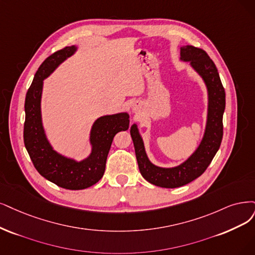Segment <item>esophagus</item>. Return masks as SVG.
<instances>
[{
	"mask_svg": "<svg viewBox=\"0 0 255 255\" xmlns=\"http://www.w3.org/2000/svg\"><path fill=\"white\" fill-rule=\"evenodd\" d=\"M138 109V105H132V111L133 112H136Z\"/></svg>",
	"mask_w": 255,
	"mask_h": 255,
	"instance_id": "obj_1",
	"label": "esophagus"
}]
</instances>
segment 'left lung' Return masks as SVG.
Returning a JSON list of instances; mask_svg holds the SVG:
<instances>
[{"label": "left lung", "mask_w": 255, "mask_h": 255, "mask_svg": "<svg viewBox=\"0 0 255 255\" xmlns=\"http://www.w3.org/2000/svg\"><path fill=\"white\" fill-rule=\"evenodd\" d=\"M181 60L190 62L192 67L204 79L208 89V120L199 148L182 165L174 168H161L154 166L148 159L136 125H132L130 129L140 174L149 183L163 188L181 187L201 176L212 162L223 138L226 94L218 68L205 50L190 45L181 48Z\"/></svg>", "instance_id": "obj_1"}]
</instances>
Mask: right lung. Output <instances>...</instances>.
Segmentation results:
<instances>
[{"mask_svg": "<svg viewBox=\"0 0 255 255\" xmlns=\"http://www.w3.org/2000/svg\"><path fill=\"white\" fill-rule=\"evenodd\" d=\"M74 51V46L55 51L37 69L25 99L24 144L34 168L46 180L65 189L81 190L98 183L103 177L113 137L120 131L129 128V116L128 113H118L98 119L90 134L91 154L82 162L62 156L51 148L42 126L43 81Z\"/></svg>", "mask_w": 255, "mask_h": 255, "instance_id": "1", "label": "right lung"}]
</instances>
